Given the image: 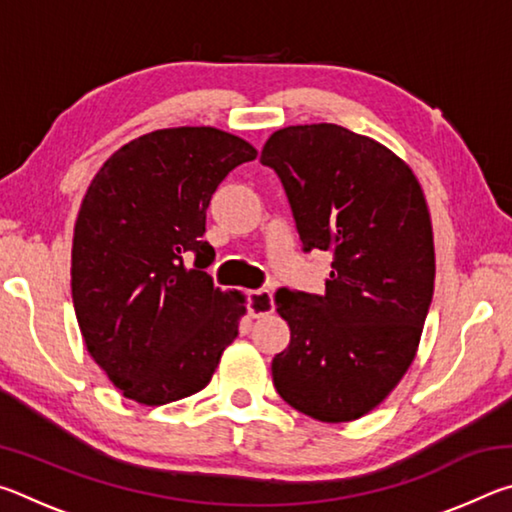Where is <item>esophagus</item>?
<instances>
[{
	"label": "esophagus",
	"instance_id": "esophagus-1",
	"mask_svg": "<svg viewBox=\"0 0 512 512\" xmlns=\"http://www.w3.org/2000/svg\"><path fill=\"white\" fill-rule=\"evenodd\" d=\"M273 293L268 289H259V291H250L248 293V311L253 318H262L273 314Z\"/></svg>",
	"mask_w": 512,
	"mask_h": 512
}]
</instances>
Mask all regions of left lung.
Instances as JSON below:
<instances>
[{
	"mask_svg": "<svg viewBox=\"0 0 512 512\" xmlns=\"http://www.w3.org/2000/svg\"><path fill=\"white\" fill-rule=\"evenodd\" d=\"M305 250H329L325 296L277 289L289 348L273 384L293 409L350 422L391 395L418 352L436 280L431 216L409 164L336 124L287 126L262 151Z\"/></svg>",
	"mask_w": 512,
	"mask_h": 512,
	"instance_id": "1",
	"label": "left lung"
}]
</instances>
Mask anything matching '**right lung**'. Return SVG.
<instances>
[{"mask_svg": "<svg viewBox=\"0 0 512 512\" xmlns=\"http://www.w3.org/2000/svg\"><path fill=\"white\" fill-rule=\"evenodd\" d=\"M255 158L253 144L219 128H162L112 153L85 192L72 246L76 320L128 400L160 406L198 393L237 339L246 296L214 287L203 232L216 187Z\"/></svg>", "mask_w": 512, "mask_h": 512, "instance_id": "1", "label": "right lung"}]
</instances>
